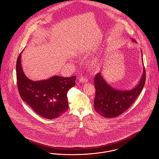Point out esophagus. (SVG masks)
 I'll return each mask as SVG.
<instances>
[{"mask_svg":"<svg viewBox=\"0 0 159 159\" xmlns=\"http://www.w3.org/2000/svg\"><path fill=\"white\" fill-rule=\"evenodd\" d=\"M79 81L82 83H86L88 82V79H87L86 77H82L81 78H80L79 79Z\"/></svg>","mask_w":159,"mask_h":159,"instance_id":"1","label":"esophagus"}]
</instances>
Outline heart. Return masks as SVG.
<instances>
[{
    "label": "heart",
    "mask_w": 159,
    "mask_h": 159,
    "mask_svg": "<svg viewBox=\"0 0 159 159\" xmlns=\"http://www.w3.org/2000/svg\"><path fill=\"white\" fill-rule=\"evenodd\" d=\"M97 62H98V61L94 60L92 62V66H95V65L97 64Z\"/></svg>",
    "instance_id": "obj_1"
}]
</instances>
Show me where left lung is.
<instances>
[{"label":"left lung","instance_id":"obj_1","mask_svg":"<svg viewBox=\"0 0 159 159\" xmlns=\"http://www.w3.org/2000/svg\"><path fill=\"white\" fill-rule=\"evenodd\" d=\"M131 40L136 42L134 39H131ZM141 54L143 55V53ZM145 82L144 67L139 82L130 90L121 91L114 89L107 83L101 75V73L99 72L94 79L96 92L93 105L95 110L104 117L113 118L119 116L127 110L134 102L143 90Z\"/></svg>","mask_w":159,"mask_h":159}]
</instances>
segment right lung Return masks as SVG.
Here are the masks:
<instances>
[{
    "instance_id": "right-lung-1",
    "label": "right lung",
    "mask_w": 159,
    "mask_h": 159,
    "mask_svg": "<svg viewBox=\"0 0 159 159\" xmlns=\"http://www.w3.org/2000/svg\"><path fill=\"white\" fill-rule=\"evenodd\" d=\"M21 53L16 64L17 86L21 98L41 117L48 119L60 117L68 109L67 92L75 86L76 76H54L46 80H31L23 72Z\"/></svg>"
}]
</instances>
